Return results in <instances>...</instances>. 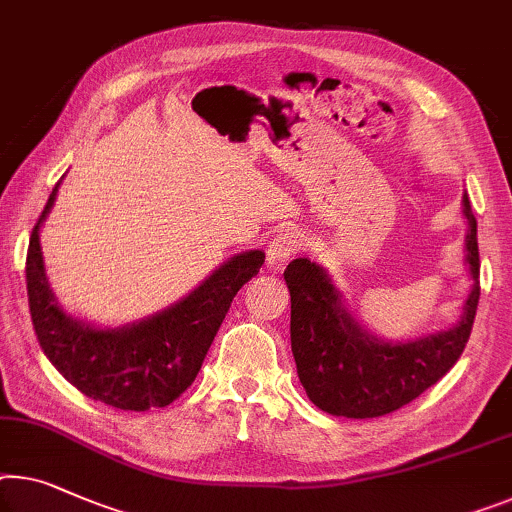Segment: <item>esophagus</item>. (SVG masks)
Instances as JSON below:
<instances>
[{
    "label": "esophagus",
    "instance_id": "1",
    "mask_svg": "<svg viewBox=\"0 0 512 512\" xmlns=\"http://www.w3.org/2000/svg\"><path fill=\"white\" fill-rule=\"evenodd\" d=\"M303 246V236L299 232H280L271 239L266 248V266L273 271L285 269V264L299 253Z\"/></svg>",
    "mask_w": 512,
    "mask_h": 512
}]
</instances>
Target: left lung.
Masks as SVG:
<instances>
[{
  "label": "left lung",
  "mask_w": 512,
  "mask_h": 512,
  "mask_svg": "<svg viewBox=\"0 0 512 512\" xmlns=\"http://www.w3.org/2000/svg\"><path fill=\"white\" fill-rule=\"evenodd\" d=\"M464 264L471 289L448 329L411 340H384L358 322L322 264L299 257L285 269L292 296V354L312 404L333 416L377 418L404 407L446 375L464 352L478 308V230L467 193Z\"/></svg>",
  "instance_id": "left-lung-1"
}]
</instances>
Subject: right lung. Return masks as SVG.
Listing matches in <instances>:
<instances>
[{
  "instance_id": "right-lung-1",
  "label": "right lung",
  "mask_w": 512,
  "mask_h": 512,
  "mask_svg": "<svg viewBox=\"0 0 512 512\" xmlns=\"http://www.w3.org/2000/svg\"><path fill=\"white\" fill-rule=\"evenodd\" d=\"M59 183L27 250V296L38 345L59 375L91 400L124 411L165 407L195 381L232 299L257 276L264 253H236L183 299L137 322L91 324L61 308L45 276L41 225L55 207Z\"/></svg>"
}]
</instances>
